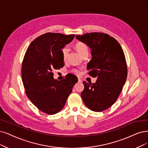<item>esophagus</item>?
<instances>
[{
	"label": "esophagus",
	"instance_id": "1",
	"mask_svg": "<svg viewBox=\"0 0 148 148\" xmlns=\"http://www.w3.org/2000/svg\"><path fill=\"white\" fill-rule=\"evenodd\" d=\"M78 82H79V83H81L82 81V80L80 79H78Z\"/></svg>",
	"mask_w": 148,
	"mask_h": 148
}]
</instances>
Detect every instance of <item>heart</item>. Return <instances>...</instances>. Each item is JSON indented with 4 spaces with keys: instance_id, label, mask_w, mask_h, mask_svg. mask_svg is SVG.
<instances>
[{
    "instance_id": "heart-1",
    "label": "heart",
    "mask_w": 148,
    "mask_h": 148,
    "mask_svg": "<svg viewBox=\"0 0 148 148\" xmlns=\"http://www.w3.org/2000/svg\"><path fill=\"white\" fill-rule=\"evenodd\" d=\"M75 47L76 50L78 51V52L82 56H83L85 53H88V47L84 42H78L77 43L75 44ZM69 48L67 46H65L62 48V57L64 61H66V60L69 54ZM72 72L77 75H80L81 73L80 70L79 69H73L72 70Z\"/></svg>"
}]
</instances>
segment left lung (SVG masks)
Returning a JSON list of instances; mask_svg holds the SVG:
<instances>
[{"label": "left lung", "instance_id": "obj_1", "mask_svg": "<svg viewBox=\"0 0 148 148\" xmlns=\"http://www.w3.org/2000/svg\"><path fill=\"white\" fill-rule=\"evenodd\" d=\"M75 38L91 49L88 74L97 77L94 84L83 82L81 97L91 110L102 112L115 102L126 81L127 67L123 49L114 38L103 33H87Z\"/></svg>", "mask_w": 148, "mask_h": 148}]
</instances>
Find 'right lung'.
Returning a JSON list of instances; mask_svg holds the SVG:
<instances>
[{"label":"right lung","instance_id":"obj_1","mask_svg":"<svg viewBox=\"0 0 148 148\" xmlns=\"http://www.w3.org/2000/svg\"><path fill=\"white\" fill-rule=\"evenodd\" d=\"M75 35L46 33L33 41L22 64V80L25 93L41 112L48 114L59 112L64 107L77 77L73 74L58 80L53 71L64 65L62 49Z\"/></svg>","mask_w":148,"mask_h":148}]
</instances>
